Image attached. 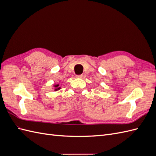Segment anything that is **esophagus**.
Instances as JSON below:
<instances>
[{
    "label": "esophagus",
    "instance_id": "esophagus-1",
    "mask_svg": "<svg viewBox=\"0 0 156 156\" xmlns=\"http://www.w3.org/2000/svg\"><path fill=\"white\" fill-rule=\"evenodd\" d=\"M83 76V75H76V77L77 78H82Z\"/></svg>",
    "mask_w": 156,
    "mask_h": 156
}]
</instances>
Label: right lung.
I'll return each mask as SVG.
<instances>
[{
  "label": "right lung",
  "instance_id": "obj_1",
  "mask_svg": "<svg viewBox=\"0 0 156 156\" xmlns=\"http://www.w3.org/2000/svg\"><path fill=\"white\" fill-rule=\"evenodd\" d=\"M54 87H55V91H57L58 90L60 89V87H59V84H55L54 85Z\"/></svg>",
  "mask_w": 156,
  "mask_h": 156
}]
</instances>
